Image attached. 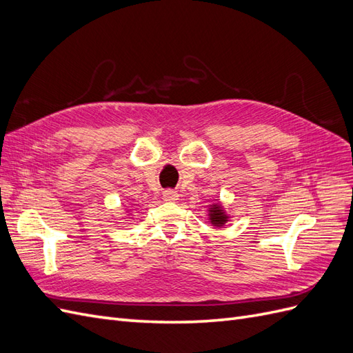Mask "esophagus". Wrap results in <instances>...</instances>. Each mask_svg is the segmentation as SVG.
Listing matches in <instances>:
<instances>
[{
  "label": "esophagus",
  "instance_id": "34e87169",
  "mask_svg": "<svg viewBox=\"0 0 353 353\" xmlns=\"http://www.w3.org/2000/svg\"><path fill=\"white\" fill-rule=\"evenodd\" d=\"M163 200L169 201V203L176 201L178 200V193H176V191H174V190H165L163 191Z\"/></svg>",
  "mask_w": 353,
  "mask_h": 353
}]
</instances>
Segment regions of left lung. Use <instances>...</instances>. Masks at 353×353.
Masks as SVG:
<instances>
[{
	"instance_id": "8db88e82",
	"label": "left lung",
	"mask_w": 353,
	"mask_h": 353,
	"mask_svg": "<svg viewBox=\"0 0 353 353\" xmlns=\"http://www.w3.org/2000/svg\"><path fill=\"white\" fill-rule=\"evenodd\" d=\"M208 218L209 222L212 223V227L215 228H225V225L231 219L225 208H223L222 203L219 201H212V205L208 206Z\"/></svg>"
}]
</instances>
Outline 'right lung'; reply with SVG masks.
I'll use <instances>...</instances> for the list:
<instances>
[{"label": "right lung", "instance_id": "right-lung-1", "mask_svg": "<svg viewBox=\"0 0 353 353\" xmlns=\"http://www.w3.org/2000/svg\"><path fill=\"white\" fill-rule=\"evenodd\" d=\"M131 213H132V209H130V210H126V218H130V216H131Z\"/></svg>", "mask_w": 353, "mask_h": 353}]
</instances>
